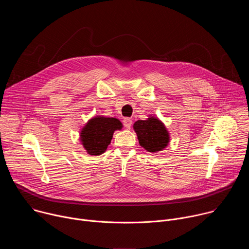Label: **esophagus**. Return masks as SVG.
<instances>
[{
	"label": "esophagus",
	"mask_w": 249,
	"mask_h": 249,
	"mask_svg": "<svg viewBox=\"0 0 249 249\" xmlns=\"http://www.w3.org/2000/svg\"><path fill=\"white\" fill-rule=\"evenodd\" d=\"M123 124H124V126H125L126 129H130L131 126H132V120H131L130 118H125V119L123 120Z\"/></svg>",
	"instance_id": "obj_1"
}]
</instances>
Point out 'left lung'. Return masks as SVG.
Segmentation results:
<instances>
[{
	"label": "left lung",
	"instance_id": "obj_1",
	"mask_svg": "<svg viewBox=\"0 0 249 249\" xmlns=\"http://www.w3.org/2000/svg\"><path fill=\"white\" fill-rule=\"evenodd\" d=\"M133 128L137 134L139 144L148 152L158 153L167 147L169 133L164 124L157 117L150 116L147 120H138Z\"/></svg>",
	"mask_w": 249,
	"mask_h": 249
}]
</instances>
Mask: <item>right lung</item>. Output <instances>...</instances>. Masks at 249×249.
Instances as JSON below:
<instances>
[{
	"label": "right lung",
	"mask_w": 249,
	"mask_h": 249,
	"mask_svg": "<svg viewBox=\"0 0 249 249\" xmlns=\"http://www.w3.org/2000/svg\"><path fill=\"white\" fill-rule=\"evenodd\" d=\"M122 127V123L117 118L95 116L81 130L82 145L89 155L100 156L110 144L114 131L121 130Z\"/></svg>",
	"instance_id": "obj_1"
}]
</instances>
